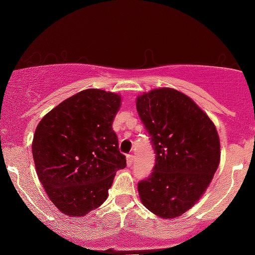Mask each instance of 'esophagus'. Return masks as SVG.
<instances>
[{
	"label": "esophagus",
	"mask_w": 255,
	"mask_h": 255,
	"mask_svg": "<svg viewBox=\"0 0 255 255\" xmlns=\"http://www.w3.org/2000/svg\"><path fill=\"white\" fill-rule=\"evenodd\" d=\"M133 162H134V156L133 154H127V165L128 166H130L131 164H133Z\"/></svg>",
	"instance_id": "1"
}]
</instances>
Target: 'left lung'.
Wrapping results in <instances>:
<instances>
[{
	"instance_id": "left-lung-1",
	"label": "left lung",
	"mask_w": 255,
	"mask_h": 255,
	"mask_svg": "<svg viewBox=\"0 0 255 255\" xmlns=\"http://www.w3.org/2000/svg\"><path fill=\"white\" fill-rule=\"evenodd\" d=\"M136 110L156 153L151 175L137 183L140 199L159 217H178L200 199L217 170V129L188 96L168 87L139 96Z\"/></svg>"
}]
</instances>
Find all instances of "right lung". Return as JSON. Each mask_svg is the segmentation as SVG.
<instances>
[{
    "instance_id": "right-lung-1",
    "label": "right lung",
    "mask_w": 255,
    "mask_h": 255,
    "mask_svg": "<svg viewBox=\"0 0 255 255\" xmlns=\"http://www.w3.org/2000/svg\"><path fill=\"white\" fill-rule=\"evenodd\" d=\"M121 97L84 90L40 120L32 153L37 175L62 213L81 217L107 200L116 171L127 165L113 121Z\"/></svg>"
}]
</instances>
